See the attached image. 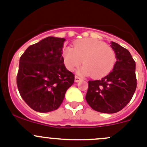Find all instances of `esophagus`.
I'll return each instance as SVG.
<instances>
[{
    "label": "esophagus",
    "mask_w": 147,
    "mask_h": 147,
    "mask_svg": "<svg viewBox=\"0 0 147 147\" xmlns=\"http://www.w3.org/2000/svg\"><path fill=\"white\" fill-rule=\"evenodd\" d=\"M80 80V78L79 77H78V76L75 77V82H78Z\"/></svg>",
    "instance_id": "1"
}]
</instances>
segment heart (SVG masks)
Here are the masks:
<instances>
[{
	"mask_svg": "<svg viewBox=\"0 0 147 147\" xmlns=\"http://www.w3.org/2000/svg\"><path fill=\"white\" fill-rule=\"evenodd\" d=\"M63 57L67 69L73 71L83 63L79 73L92 75L99 78L111 72L116 62V55L113 49L98 40L85 38L75 41L73 48L65 47Z\"/></svg>",
	"mask_w": 147,
	"mask_h": 147,
	"instance_id": "b5f03b06",
	"label": "heart"
}]
</instances>
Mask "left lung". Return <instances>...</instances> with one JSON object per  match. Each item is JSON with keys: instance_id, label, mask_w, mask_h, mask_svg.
I'll return each mask as SVG.
<instances>
[{"instance_id": "1", "label": "left lung", "mask_w": 147, "mask_h": 147, "mask_svg": "<svg viewBox=\"0 0 147 147\" xmlns=\"http://www.w3.org/2000/svg\"><path fill=\"white\" fill-rule=\"evenodd\" d=\"M116 55L113 70L99 80H90L85 99L94 110L112 114L121 110L132 98L137 88L136 63L128 50L115 42Z\"/></svg>"}]
</instances>
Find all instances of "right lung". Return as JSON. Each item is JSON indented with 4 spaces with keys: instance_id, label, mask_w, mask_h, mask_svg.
<instances>
[{
    "instance_id": "1",
    "label": "right lung",
    "mask_w": 147,
    "mask_h": 147,
    "mask_svg": "<svg viewBox=\"0 0 147 147\" xmlns=\"http://www.w3.org/2000/svg\"><path fill=\"white\" fill-rule=\"evenodd\" d=\"M65 38L47 37L28 47L21 55L17 86L26 104L36 112L57 109L75 75L66 69L63 54Z\"/></svg>"
}]
</instances>
